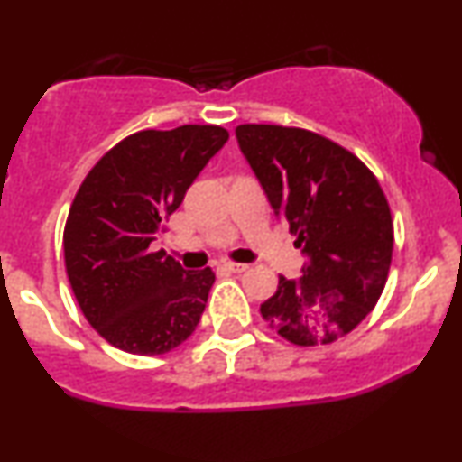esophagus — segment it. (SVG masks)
Instances as JSON below:
<instances>
[{
  "mask_svg": "<svg viewBox=\"0 0 462 462\" xmlns=\"http://www.w3.org/2000/svg\"><path fill=\"white\" fill-rule=\"evenodd\" d=\"M224 269H226V272H232V273H243V272H247L249 264H245V263H224Z\"/></svg>",
  "mask_w": 462,
  "mask_h": 462,
  "instance_id": "34e87169",
  "label": "esophagus"
}]
</instances>
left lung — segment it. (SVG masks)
I'll use <instances>...</instances> for the list:
<instances>
[{"mask_svg": "<svg viewBox=\"0 0 462 462\" xmlns=\"http://www.w3.org/2000/svg\"><path fill=\"white\" fill-rule=\"evenodd\" d=\"M238 147L280 219L298 236L304 275L261 304L293 346H328L374 310L389 278L393 221L378 180L346 147L310 130L243 124Z\"/></svg>", "mask_w": 462, "mask_h": 462, "instance_id": "obj_1", "label": "left lung"}]
</instances>
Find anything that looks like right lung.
Returning <instances> with one entry per match:
<instances>
[{"label": "right lung", "mask_w": 462, "mask_h": 462, "mask_svg": "<svg viewBox=\"0 0 462 462\" xmlns=\"http://www.w3.org/2000/svg\"><path fill=\"white\" fill-rule=\"evenodd\" d=\"M227 136L219 125L141 130L79 184L62 235L65 267L84 317L110 346L156 356L198 328L213 269L187 272L152 241Z\"/></svg>", "instance_id": "1"}]
</instances>
